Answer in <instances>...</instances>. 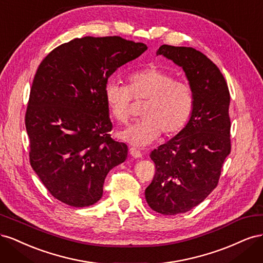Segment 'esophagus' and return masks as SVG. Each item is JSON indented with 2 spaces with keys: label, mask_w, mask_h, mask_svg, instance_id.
Instances as JSON below:
<instances>
[{
  "label": "esophagus",
  "mask_w": 263,
  "mask_h": 263,
  "mask_svg": "<svg viewBox=\"0 0 263 263\" xmlns=\"http://www.w3.org/2000/svg\"><path fill=\"white\" fill-rule=\"evenodd\" d=\"M129 153H130V155L134 158H141L142 157V154L140 153V151L137 148H135V147H130L129 148Z\"/></svg>",
  "instance_id": "1"
}]
</instances>
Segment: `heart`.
Masks as SVG:
<instances>
[{
    "label": "heart",
    "instance_id": "heart-1",
    "mask_svg": "<svg viewBox=\"0 0 263 263\" xmlns=\"http://www.w3.org/2000/svg\"><path fill=\"white\" fill-rule=\"evenodd\" d=\"M104 99L109 115L125 123L132 113L133 100L145 101L139 121L118 133V137L137 147L153 144L161 132L173 136L183 129L194 106L193 90L186 82L176 80L169 71L149 67L127 77V85L108 81Z\"/></svg>",
    "mask_w": 263,
    "mask_h": 263
}]
</instances>
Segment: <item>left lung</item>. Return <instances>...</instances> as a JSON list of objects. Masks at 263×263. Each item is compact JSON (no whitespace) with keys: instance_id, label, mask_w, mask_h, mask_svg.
<instances>
[{"instance_id":"obj_1","label":"left lung","mask_w":263,"mask_h":263,"mask_svg":"<svg viewBox=\"0 0 263 263\" xmlns=\"http://www.w3.org/2000/svg\"><path fill=\"white\" fill-rule=\"evenodd\" d=\"M157 54L185 72L194 94L187 124L151 151L156 173L145 191L151 210L177 215L202 203L217 186L221 166L230 154V95L217 66L191 47L162 45Z\"/></svg>"}]
</instances>
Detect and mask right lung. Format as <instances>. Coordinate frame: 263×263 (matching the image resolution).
<instances>
[{"instance_id": "add662e5", "label": "right lung", "mask_w": 263, "mask_h": 263, "mask_svg": "<svg viewBox=\"0 0 263 263\" xmlns=\"http://www.w3.org/2000/svg\"><path fill=\"white\" fill-rule=\"evenodd\" d=\"M147 50L119 36L76 38L39 65L25 115L31 168L49 193L73 208L100 201L127 145L110 138L104 99L108 78Z\"/></svg>"}]
</instances>
